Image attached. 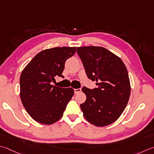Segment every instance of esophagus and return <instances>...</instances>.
Returning a JSON list of instances; mask_svg holds the SVG:
<instances>
[{
  "instance_id": "1",
  "label": "esophagus",
  "mask_w": 154,
  "mask_h": 154,
  "mask_svg": "<svg viewBox=\"0 0 154 154\" xmlns=\"http://www.w3.org/2000/svg\"><path fill=\"white\" fill-rule=\"evenodd\" d=\"M81 88H79V89H74V92H75V94H77V93H79V92H81Z\"/></svg>"
}]
</instances>
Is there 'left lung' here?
<instances>
[{"label":"left lung","instance_id":"8db88e82","mask_svg":"<svg viewBox=\"0 0 154 154\" xmlns=\"http://www.w3.org/2000/svg\"><path fill=\"white\" fill-rule=\"evenodd\" d=\"M77 53L87 77L97 88L83 87L86 101L80 105L85 118L98 127L116 122L127 105L131 87L127 69L122 59L101 47H81Z\"/></svg>","mask_w":154,"mask_h":154}]
</instances>
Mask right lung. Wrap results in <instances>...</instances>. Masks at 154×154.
<instances>
[{
  "mask_svg": "<svg viewBox=\"0 0 154 154\" xmlns=\"http://www.w3.org/2000/svg\"><path fill=\"white\" fill-rule=\"evenodd\" d=\"M76 52V47H55L38 53L20 77V96L24 107L32 118L50 125L61 118L74 89L51 85L62 73L67 59Z\"/></svg>",
  "mask_w": 154,
  "mask_h": 154,
  "instance_id": "obj_1",
  "label": "right lung"
}]
</instances>
